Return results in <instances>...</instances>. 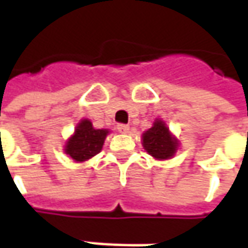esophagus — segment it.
I'll return each mask as SVG.
<instances>
[{"label":"esophagus","instance_id":"34e87169","mask_svg":"<svg viewBox=\"0 0 248 248\" xmlns=\"http://www.w3.org/2000/svg\"><path fill=\"white\" fill-rule=\"evenodd\" d=\"M117 131H119L120 134H127L129 131V125H127V124H119L117 125Z\"/></svg>","mask_w":248,"mask_h":248}]
</instances>
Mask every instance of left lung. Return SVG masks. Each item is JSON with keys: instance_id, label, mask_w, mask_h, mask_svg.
<instances>
[{"instance_id": "left-lung-1", "label": "left lung", "mask_w": 248, "mask_h": 248, "mask_svg": "<svg viewBox=\"0 0 248 248\" xmlns=\"http://www.w3.org/2000/svg\"><path fill=\"white\" fill-rule=\"evenodd\" d=\"M142 146L156 160H170L179 149V140L167 127L166 121L156 119L153 125L142 134Z\"/></svg>"}]
</instances>
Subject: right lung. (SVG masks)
<instances>
[{
    "label": "right lung",
    "mask_w": 248,
    "mask_h": 248,
    "mask_svg": "<svg viewBox=\"0 0 248 248\" xmlns=\"http://www.w3.org/2000/svg\"><path fill=\"white\" fill-rule=\"evenodd\" d=\"M109 134V129L93 128L90 120L82 119L77 123L72 137L66 140L63 152L73 161L84 163L99 153Z\"/></svg>",
    "instance_id": "obj_1"
}]
</instances>
